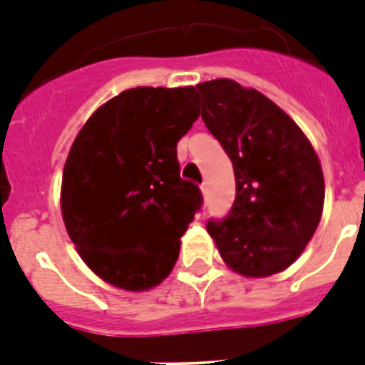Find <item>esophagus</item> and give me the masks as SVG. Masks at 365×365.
Here are the masks:
<instances>
[{"label":"esophagus","mask_w":365,"mask_h":365,"mask_svg":"<svg viewBox=\"0 0 365 365\" xmlns=\"http://www.w3.org/2000/svg\"><path fill=\"white\" fill-rule=\"evenodd\" d=\"M200 195H202V198L206 200V198H207V187H206V185H202V187H200Z\"/></svg>","instance_id":"1"}]
</instances>
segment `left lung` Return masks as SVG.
Masks as SVG:
<instances>
[{
    "label": "left lung",
    "instance_id": "left-lung-1",
    "mask_svg": "<svg viewBox=\"0 0 365 365\" xmlns=\"http://www.w3.org/2000/svg\"><path fill=\"white\" fill-rule=\"evenodd\" d=\"M202 120L232 159L235 200L207 234L226 267L245 278L286 271L314 237L324 178L314 146L292 116L234 79L198 83Z\"/></svg>",
    "mask_w": 365,
    "mask_h": 365
}]
</instances>
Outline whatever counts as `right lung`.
I'll list each match as a JSON object with an SVG mask.
<instances>
[{
	"mask_svg": "<svg viewBox=\"0 0 365 365\" xmlns=\"http://www.w3.org/2000/svg\"><path fill=\"white\" fill-rule=\"evenodd\" d=\"M198 118L195 87L128 88L88 116L70 146L61 213L87 267L125 292L170 274L200 207L180 178L178 140Z\"/></svg>",
	"mask_w": 365,
	"mask_h": 365,
	"instance_id": "add662e5",
	"label": "right lung"
}]
</instances>
